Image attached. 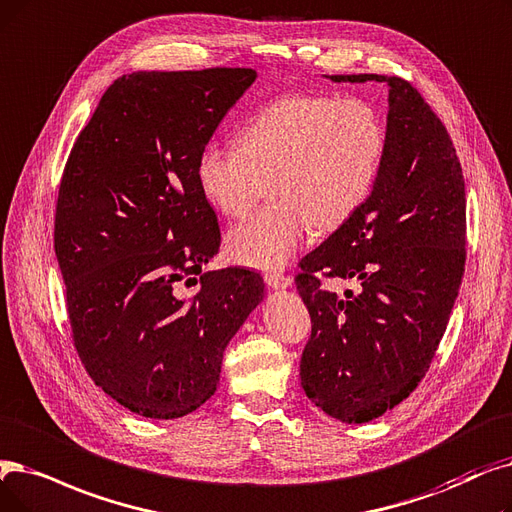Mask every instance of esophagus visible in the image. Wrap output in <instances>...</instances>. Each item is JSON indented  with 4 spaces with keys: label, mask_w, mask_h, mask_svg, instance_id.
<instances>
[{
    "label": "esophagus",
    "mask_w": 512,
    "mask_h": 512,
    "mask_svg": "<svg viewBox=\"0 0 512 512\" xmlns=\"http://www.w3.org/2000/svg\"><path fill=\"white\" fill-rule=\"evenodd\" d=\"M265 284L274 288V291H284V288L293 286V278L282 274H265Z\"/></svg>",
    "instance_id": "obj_1"
}]
</instances>
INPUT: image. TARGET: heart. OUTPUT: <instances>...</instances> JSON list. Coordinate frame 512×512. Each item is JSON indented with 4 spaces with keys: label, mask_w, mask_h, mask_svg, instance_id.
Listing matches in <instances>:
<instances>
[{
    "label": "heart",
    "mask_w": 512,
    "mask_h": 512,
    "mask_svg": "<svg viewBox=\"0 0 512 512\" xmlns=\"http://www.w3.org/2000/svg\"><path fill=\"white\" fill-rule=\"evenodd\" d=\"M385 123L362 98L288 96L242 127L238 146H207L198 186L221 215H247L272 184L274 205L226 238L228 255L247 268L282 270L311 226L332 230L372 192L385 154Z\"/></svg>",
    "instance_id": "b5f03b06"
}]
</instances>
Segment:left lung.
<instances>
[{"label":"left lung","instance_id":"8db88e82","mask_svg":"<svg viewBox=\"0 0 512 512\" xmlns=\"http://www.w3.org/2000/svg\"><path fill=\"white\" fill-rule=\"evenodd\" d=\"M389 87L385 154L366 203L301 261L295 278L311 316L301 387L349 425L383 416L416 389L446 332L464 274V177L446 127L410 83L324 75ZM322 271L361 282L341 300Z\"/></svg>","mask_w":512,"mask_h":512}]
</instances>
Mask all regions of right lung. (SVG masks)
<instances>
[{
	"label": "right lung",
	"mask_w": 512,
	"mask_h": 512,
	"mask_svg": "<svg viewBox=\"0 0 512 512\" xmlns=\"http://www.w3.org/2000/svg\"><path fill=\"white\" fill-rule=\"evenodd\" d=\"M253 69L138 71L119 77L71 150L54 249L79 358L117 404L182 418L215 393L224 351L263 301V278L226 268L198 157Z\"/></svg>",
	"instance_id": "right-lung-1"
}]
</instances>
